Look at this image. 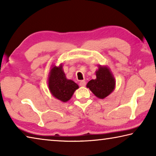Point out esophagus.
I'll list each match as a JSON object with an SVG mask.
<instances>
[{
	"label": "esophagus",
	"mask_w": 156,
	"mask_h": 156,
	"mask_svg": "<svg viewBox=\"0 0 156 156\" xmlns=\"http://www.w3.org/2000/svg\"><path fill=\"white\" fill-rule=\"evenodd\" d=\"M79 84H80V87H84L86 85V82L84 80H82L80 82V83H79Z\"/></svg>",
	"instance_id": "1"
}]
</instances>
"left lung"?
<instances>
[{"mask_svg": "<svg viewBox=\"0 0 156 156\" xmlns=\"http://www.w3.org/2000/svg\"><path fill=\"white\" fill-rule=\"evenodd\" d=\"M96 75V78L88 82L87 87L90 89L97 98L104 99L114 90L115 78L107 66L99 65Z\"/></svg>", "mask_w": 156, "mask_h": 156, "instance_id": "left-lung-1", "label": "left lung"}]
</instances>
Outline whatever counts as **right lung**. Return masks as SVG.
<instances>
[{
	"instance_id": "add662e5",
	"label": "right lung",
	"mask_w": 156,
	"mask_h": 156,
	"mask_svg": "<svg viewBox=\"0 0 156 156\" xmlns=\"http://www.w3.org/2000/svg\"><path fill=\"white\" fill-rule=\"evenodd\" d=\"M48 86L52 96L63 102L70 100L74 91L79 88L77 84L66 78L62 64L58 67L52 66L48 78Z\"/></svg>"
}]
</instances>
